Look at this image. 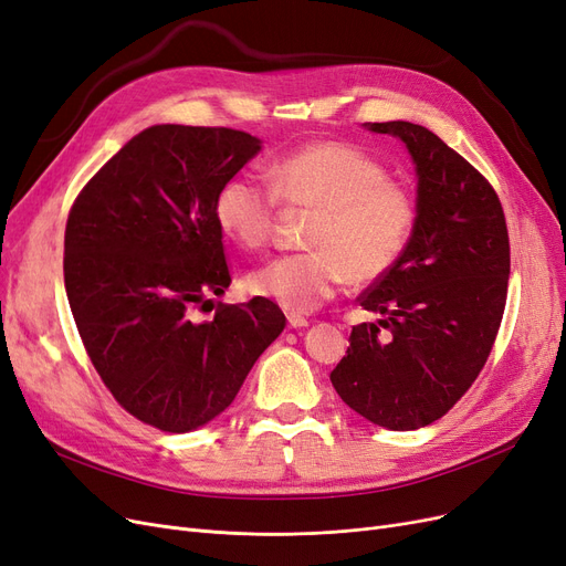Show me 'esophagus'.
Returning <instances> with one entry per match:
<instances>
[{"mask_svg": "<svg viewBox=\"0 0 566 566\" xmlns=\"http://www.w3.org/2000/svg\"><path fill=\"white\" fill-rule=\"evenodd\" d=\"M287 325L290 327H308V321L304 318V316H300V314H287Z\"/></svg>", "mask_w": 566, "mask_h": 566, "instance_id": "1", "label": "esophagus"}]
</instances>
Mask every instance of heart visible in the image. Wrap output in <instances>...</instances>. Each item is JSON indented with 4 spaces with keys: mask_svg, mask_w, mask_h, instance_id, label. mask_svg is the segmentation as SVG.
Masks as SVG:
<instances>
[{
    "mask_svg": "<svg viewBox=\"0 0 566 566\" xmlns=\"http://www.w3.org/2000/svg\"><path fill=\"white\" fill-rule=\"evenodd\" d=\"M271 187L233 175L212 201L218 229L245 250L269 243L279 199L314 208L304 245L250 271L248 292L279 306L306 314L348 283H373L402 258L415 231L412 191L391 180L386 168L358 147L311 143L287 154L266 170Z\"/></svg>",
    "mask_w": 566,
    "mask_h": 566,
    "instance_id": "heart-1",
    "label": "heart"
}]
</instances>
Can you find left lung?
<instances>
[{
  "instance_id": "left-lung-1",
  "label": "left lung",
  "mask_w": 566,
  "mask_h": 566,
  "mask_svg": "<svg viewBox=\"0 0 566 566\" xmlns=\"http://www.w3.org/2000/svg\"><path fill=\"white\" fill-rule=\"evenodd\" d=\"M365 126L405 143L417 222L396 266L358 297L381 318L350 329L329 381L367 421L415 431L450 412L490 358L509 295V227L494 187L436 133Z\"/></svg>"
}]
</instances>
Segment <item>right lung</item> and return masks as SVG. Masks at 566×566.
Wrapping results in <instances>:
<instances>
[{"label": "right lung", "mask_w": 566, "mask_h": 566, "mask_svg": "<svg viewBox=\"0 0 566 566\" xmlns=\"http://www.w3.org/2000/svg\"><path fill=\"white\" fill-rule=\"evenodd\" d=\"M260 149L224 126H151L72 203L63 271L76 329L114 400L159 431L224 412L285 327L264 297L191 318L231 283L212 201Z\"/></svg>", "instance_id": "add662e5"}]
</instances>
